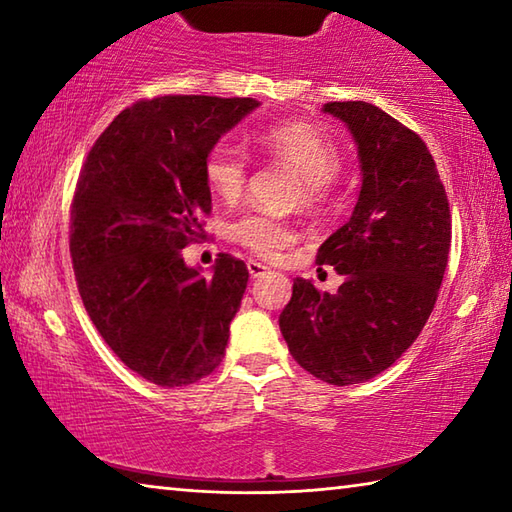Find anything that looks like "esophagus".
I'll return each mask as SVG.
<instances>
[{
  "label": "esophagus",
  "instance_id": "esophagus-1",
  "mask_svg": "<svg viewBox=\"0 0 512 512\" xmlns=\"http://www.w3.org/2000/svg\"><path fill=\"white\" fill-rule=\"evenodd\" d=\"M248 273L250 277H264L268 273V266H264L262 262H248Z\"/></svg>",
  "mask_w": 512,
  "mask_h": 512
}]
</instances>
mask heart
Listing matches in <instances>:
<instances>
[{
    "mask_svg": "<svg viewBox=\"0 0 512 512\" xmlns=\"http://www.w3.org/2000/svg\"><path fill=\"white\" fill-rule=\"evenodd\" d=\"M259 146L273 158L291 164L302 178V203L320 207L327 201L329 183L341 171V153L336 144L305 121H284L266 128L257 137ZM203 173L207 185L221 201H237L248 176L246 153L235 144L219 142L205 155ZM232 239L262 259H275L296 241L289 221L275 214H246L232 225Z\"/></svg>",
    "mask_w": 512,
    "mask_h": 512,
    "instance_id": "1",
    "label": "heart"
}]
</instances>
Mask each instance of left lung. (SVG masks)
Instances as JSON below:
<instances>
[{
	"label": "left lung",
	"instance_id": "left-lung-1",
	"mask_svg": "<svg viewBox=\"0 0 512 512\" xmlns=\"http://www.w3.org/2000/svg\"><path fill=\"white\" fill-rule=\"evenodd\" d=\"M357 144L361 189L350 221L318 248L343 275L336 293L296 277L280 332L291 357L332 386L377 377L409 350L443 284L452 214L418 135L366 101H332Z\"/></svg>",
	"mask_w": 512,
	"mask_h": 512
}]
</instances>
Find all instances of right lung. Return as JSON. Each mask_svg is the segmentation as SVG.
Wrapping results in <instances>:
<instances>
[{
    "mask_svg": "<svg viewBox=\"0 0 512 512\" xmlns=\"http://www.w3.org/2000/svg\"><path fill=\"white\" fill-rule=\"evenodd\" d=\"M259 106L255 99L158 97L121 110L88 153L72 201V253L85 309L137 375L176 388L219 366L248 284L221 253L212 277L183 248L212 210L207 151Z\"/></svg>",
    "mask_w": 512,
    "mask_h": 512,
    "instance_id": "1",
    "label": "right lung"
}]
</instances>
